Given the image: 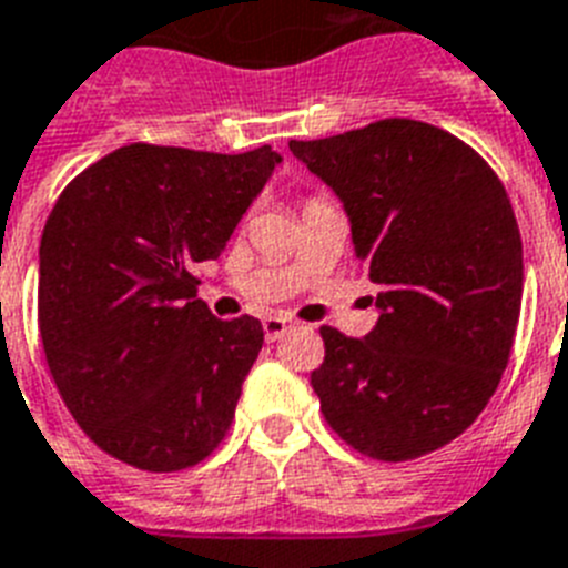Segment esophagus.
Returning a JSON list of instances; mask_svg holds the SVG:
<instances>
[{"label":"esophagus","mask_w":568,"mask_h":568,"mask_svg":"<svg viewBox=\"0 0 568 568\" xmlns=\"http://www.w3.org/2000/svg\"><path fill=\"white\" fill-rule=\"evenodd\" d=\"M290 327H293V322H290V318H284V316H266L264 318V336H266V342L281 339V336L287 334Z\"/></svg>","instance_id":"1"}]
</instances>
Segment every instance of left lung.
<instances>
[{"label":"left lung","mask_w":568,"mask_h":568,"mask_svg":"<svg viewBox=\"0 0 568 568\" xmlns=\"http://www.w3.org/2000/svg\"><path fill=\"white\" fill-rule=\"evenodd\" d=\"M339 196L377 325L322 327L311 374L325 420L379 462L444 447L499 386L523 304V241L503 182L473 148L412 119L290 142Z\"/></svg>","instance_id":"left-lung-1"}]
</instances>
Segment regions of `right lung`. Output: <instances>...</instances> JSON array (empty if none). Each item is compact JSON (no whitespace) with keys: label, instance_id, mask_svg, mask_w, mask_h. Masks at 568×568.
I'll return each mask as SVG.
<instances>
[{"label":"right lung","instance_id":"right-lung-1","mask_svg":"<svg viewBox=\"0 0 568 568\" xmlns=\"http://www.w3.org/2000/svg\"><path fill=\"white\" fill-rule=\"evenodd\" d=\"M281 156L126 144L74 176L40 241V339L65 409L139 470L194 467L226 438L264 345L211 316L194 266L217 261Z\"/></svg>","mask_w":568,"mask_h":568}]
</instances>
